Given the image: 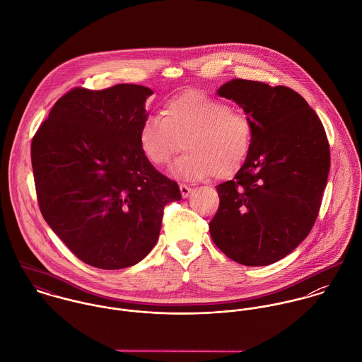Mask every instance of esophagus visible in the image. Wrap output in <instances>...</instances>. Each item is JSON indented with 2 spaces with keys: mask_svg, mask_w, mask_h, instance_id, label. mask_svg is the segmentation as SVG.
<instances>
[{
  "mask_svg": "<svg viewBox=\"0 0 362 362\" xmlns=\"http://www.w3.org/2000/svg\"><path fill=\"white\" fill-rule=\"evenodd\" d=\"M180 191H181L182 198H188V197L191 195V192H192V189H191L188 185H185V184H181V185H180Z\"/></svg>",
  "mask_w": 362,
  "mask_h": 362,
  "instance_id": "obj_1",
  "label": "esophagus"
}]
</instances>
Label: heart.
Here are the masks:
<instances>
[{"label": "heart", "instance_id": "1", "mask_svg": "<svg viewBox=\"0 0 362 362\" xmlns=\"http://www.w3.org/2000/svg\"><path fill=\"white\" fill-rule=\"evenodd\" d=\"M252 136V122L245 114L198 90L168 100L161 117L145 118L138 131L139 149L156 167L168 165L184 141L187 153L171 171L185 181L235 174L251 151Z\"/></svg>", "mask_w": 362, "mask_h": 362}]
</instances>
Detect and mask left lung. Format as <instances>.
I'll list each match as a JSON object with an SVG mask.
<instances>
[{"instance_id": "left-lung-1", "label": "left lung", "mask_w": 362, "mask_h": 362, "mask_svg": "<svg viewBox=\"0 0 362 362\" xmlns=\"http://www.w3.org/2000/svg\"><path fill=\"white\" fill-rule=\"evenodd\" d=\"M217 95L252 122V146L233 180L218 184L209 223L213 243L245 266L272 264L310 234L330 168L325 128L303 96L286 86L231 79Z\"/></svg>"}]
</instances>
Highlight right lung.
<instances>
[{"label": "right lung", "instance_id": "right-lung-1", "mask_svg": "<svg viewBox=\"0 0 362 362\" xmlns=\"http://www.w3.org/2000/svg\"><path fill=\"white\" fill-rule=\"evenodd\" d=\"M153 90L121 83L64 95L32 141L40 211L82 262L105 270L136 264L156 245L175 181L142 155L138 131Z\"/></svg>", "mask_w": 362, "mask_h": 362}]
</instances>
